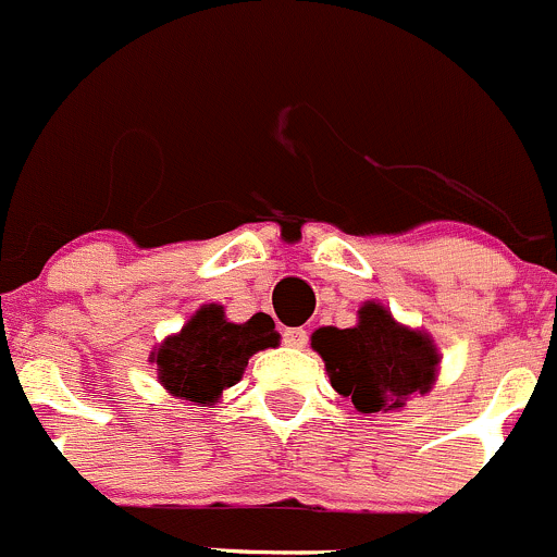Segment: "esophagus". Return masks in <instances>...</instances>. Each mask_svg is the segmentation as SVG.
<instances>
[{
    "instance_id": "esophagus-1",
    "label": "esophagus",
    "mask_w": 557,
    "mask_h": 557,
    "mask_svg": "<svg viewBox=\"0 0 557 557\" xmlns=\"http://www.w3.org/2000/svg\"><path fill=\"white\" fill-rule=\"evenodd\" d=\"M281 341H284L286 346H292V349H302V346L308 344V333L302 327H289L281 333Z\"/></svg>"
}]
</instances>
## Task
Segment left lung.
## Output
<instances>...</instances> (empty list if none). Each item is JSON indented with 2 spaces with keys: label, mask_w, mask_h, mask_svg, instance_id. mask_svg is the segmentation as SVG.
<instances>
[{
  "label": "left lung",
  "mask_w": 557,
  "mask_h": 557,
  "mask_svg": "<svg viewBox=\"0 0 557 557\" xmlns=\"http://www.w3.org/2000/svg\"><path fill=\"white\" fill-rule=\"evenodd\" d=\"M311 346L322 355L335 393L351 398L362 414L400 409L409 395L431 393L436 382L438 351L431 335L398 324L373 300L357 311L355 327H319Z\"/></svg>",
  "instance_id": "8db88e82"
}]
</instances>
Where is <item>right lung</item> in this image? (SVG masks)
Here are the masks:
<instances>
[{
    "instance_id": "obj_1",
    "label": "right lung",
    "mask_w": 557,
    "mask_h": 557,
    "mask_svg": "<svg viewBox=\"0 0 557 557\" xmlns=\"http://www.w3.org/2000/svg\"><path fill=\"white\" fill-rule=\"evenodd\" d=\"M276 324L257 313L249 322L235 324L224 319V308L202 306L181 333L162 341L151 351L162 387L175 398L213 406L222 389L240 382L249 357L278 344Z\"/></svg>"
}]
</instances>
